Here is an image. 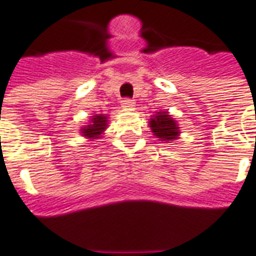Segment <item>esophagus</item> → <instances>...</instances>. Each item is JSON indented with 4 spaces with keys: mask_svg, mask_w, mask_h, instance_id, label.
I'll list each match as a JSON object with an SVG mask.
<instances>
[{
    "mask_svg": "<svg viewBox=\"0 0 256 256\" xmlns=\"http://www.w3.org/2000/svg\"><path fill=\"white\" fill-rule=\"evenodd\" d=\"M121 106L124 108H126V110H132L135 107V100H132V98H124V100H121Z\"/></svg>",
    "mask_w": 256,
    "mask_h": 256,
    "instance_id": "1",
    "label": "esophagus"
}]
</instances>
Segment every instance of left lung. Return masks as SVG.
Instances as JSON below:
<instances>
[{"label": "left lung", "mask_w": 256, "mask_h": 256, "mask_svg": "<svg viewBox=\"0 0 256 256\" xmlns=\"http://www.w3.org/2000/svg\"><path fill=\"white\" fill-rule=\"evenodd\" d=\"M149 125H150L153 135L156 138H158V140L170 142V140H176V139L178 138V125L176 122V120L172 118V116L167 111H163V112L158 111L154 117L150 118Z\"/></svg>", "instance_id": "1"}]
</instances>
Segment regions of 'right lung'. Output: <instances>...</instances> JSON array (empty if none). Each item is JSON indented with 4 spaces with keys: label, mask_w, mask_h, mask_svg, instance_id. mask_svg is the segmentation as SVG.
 <instances>
[{
    "label": "right lung",
    "mask_w": 256,
    "mask_h": 256,
    "mask_svg": "<svg viewBox=\"0 0 256 256\" xmlns=\"http://www.w3.org/2000/svg\"><path fill=\"white\" fill-rule=\"evenodd\" d=\"M107 128V117L103 114H96L92 118V122L89 125H84L80 130L82 135L89 139H98L102 136V134Z\"/></svg>",
    "instance_id": "right-lung-1"
}]
</instances>
